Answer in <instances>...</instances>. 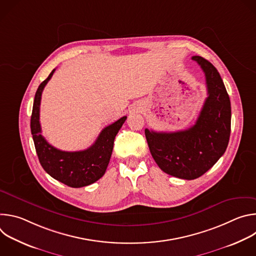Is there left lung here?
I'll use <instances>...</instances> for the list:
<instances>
[{"label": "left lung", "instance_id": "8db88e82", "mask_svg": "<svg viewBox=\"0 0 256 256\" xmlns=\"http://www.w3.org/2000/svg\"><path fill=\"white\" fill-rule=\"evenodd\" d=\"M206 76L208 97L192 128L174 132L144 130L150 152L162 171L192 180L210 169L225 153L231 132L230 98L216 68L194 56Z\"/></svg>", "mask_w": 256, "mask_h": 256}]
</instances>
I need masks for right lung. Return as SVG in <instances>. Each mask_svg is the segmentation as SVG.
<instances>
[{
	"mask_svg": "<svg viewBox=\"0 0 256 256\" xmlns=\"http://www.w3.org/2000/svg\"><path fill=\"white\" fill-rule=\"evenodd\" d=\"M54 70L56 68L40 85L34 97L30 128L35 150L42 168L52 178L70 188L87 186L104 175L112 154L116 136L126 122V116H122L104 128L95 142L84 151L66 152L52 147L42 134L40 109L42 91Z\"/></svg>",
	"mask_w": 256,
	"mask_h": 256,
	"instance_id": "right-lung-1",
	"label": "right lung"
}]
</instances>
